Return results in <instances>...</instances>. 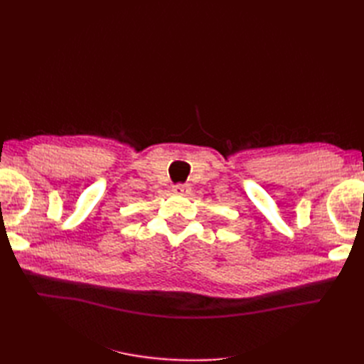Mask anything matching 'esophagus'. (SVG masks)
<instances>
[{
    "instance_id": "1",
    "label": "esophagus",
    "mask_w": 364,
    "mask_h": 364,
    "mask_svg": "<svg viewBox=\"0 0 364 364\" xmlns=\"http://www.w3.org/2000/svg\"><path fill=\"white\" fill-rule=\"evenodd\" d=\"M188 191H190V186L185 185V183H178V185L173 186L174 194H186Z\"/></svg>"
}]
</instances>
